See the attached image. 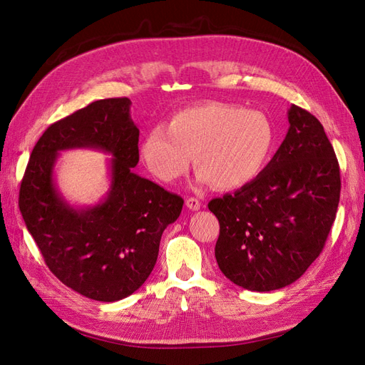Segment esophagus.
<instances>
[{
  "label": "esophagus",
  "instance_id": "obj_1",
  "mask_svg": "<svg viewBox=\"0 0 365 365\" xmlns=\"http://www.w3.org/2000/svg\"><path fill=\"white\" fill-rule=\"evenodd\" d=\"M185 205H187L188 210H192V211L200 210V202H199L196 197H188V199L185 200Z\"/></svg>",
  "mask_w": 365,
  "mask_h": 365
}]
</instances>
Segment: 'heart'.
Listing matches in <instances>:
<instances>
[{
  "mask_svg": "<svg viewBox=\"0 0 365 365\" xmlns=\"http://www.w3.org/2000/svg\"><path fill=\"white\" fill-rule=\"evenodd\" d=\"M274 147V127L265 113L210 101L173 113L168 127L148 130L140 155L150 172L166 182L182 177L195 155L200 184L232 190L259 177Z\"/></svg>",
  "mask_w": 365,
  "mask_h": 365,
  "instance_id": "heart-1",
  "label": "heart"
}]
</instances>
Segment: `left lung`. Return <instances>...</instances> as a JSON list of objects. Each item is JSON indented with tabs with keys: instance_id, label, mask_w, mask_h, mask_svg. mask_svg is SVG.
Segmentation results:
<instances>
[{
	"instance_id": "8db88e82",
	"label": "left lung",
	"mask_w": 365,
	"mask_h": 365,
	"mask_svg": "<svg viewBox=\"0 0 365 365\" xmlns=\"http://www.w3.org/2000/svg\"><path fill=\"white\" fill-rule=\"evenodd\" d=\"M280 148L257 178L208 203L218 268L247 290L298 280L322 253L340 200V168L324 125L295 105Z\"/></svg>"
}]
</instances>
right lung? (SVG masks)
<instances>
[{
    "instance_id": "right-lung-1",
    "label": "right lung",
    "mask_w": 365,
    "mask_h": 365,
    "mask_svg": "<svg viewBox=\"0 0 365 365\" xmlns=\"http://www.w3.org/2000/svg\"><path fill=\"white\" fill-rule=\"evenodd\" d=\"M127 97L97 100L53 123L31 153L19 190V210L58 280L96 301H120L148 279L163 230L184 200L133 170L139 128ZM93 148L113 155L111 187L93 207H71L57 190L53 168L66 149Z\"/></svg>"
}]
</instances>
